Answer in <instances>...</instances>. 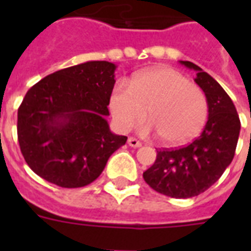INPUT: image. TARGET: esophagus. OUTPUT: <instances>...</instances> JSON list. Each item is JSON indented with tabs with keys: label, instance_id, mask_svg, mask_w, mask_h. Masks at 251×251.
<instances>
[{
	"label": "esophagus",
	"instance_id": "esophagus-1",
	"mask_svg": "<svg viewBox=\"0 0 251 251\" xmlns=\"http://www.w3.org/2000/svg\"><path fill=\"white\" fill-rule=\"evenodd\" d=\"M127 143H129L130 147H135V149H137V147H141V146H142L141 142L138 141V139H135V138H133V137H130L129 139H127Z\"/></svg>",
	"mask_w": 251,
	"mask_h": 251
}]
</instances>
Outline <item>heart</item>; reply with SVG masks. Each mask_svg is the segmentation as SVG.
I'll use <instances>...</instances> for the list:
<instances>
[{
  "instance_id": "obj_1",
  "label": "heart",
  "mask_w": 251,
  "mask_h": 251,
  "mask_svg": "<svg viewBox=\"0 0 251 251\" xmlns=\"http://www.w3.org/2000/svg\"><path fill=\"white\" fill-rule=\"evenodd\" d=\"M109 110L116 127L127 131L146 117L142 133H157L167 145H181L201 133L208 114L204 92L171 68L135 73L130 84L120 80L109 95Z\"/></svg>"
}]
</instances>
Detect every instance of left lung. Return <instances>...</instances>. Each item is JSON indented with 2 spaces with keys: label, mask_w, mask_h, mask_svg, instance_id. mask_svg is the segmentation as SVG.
Returning a JSON list of instances; mask_svg holds the SVG:
<instances>
[{
  "label": "left lung",
  "mask_w": 251,
  "mask_h": 251,
  "mask_svg": "<svg viewBox=\"0 0 251 251\" xmlns=\"http://www.w3.org/2000/svg\"><path fill=\"white\" fill-rule=\"evenodd\" d=\"M197 72L195 83L208 102V120L190 145L157 151L156 160L143 173L153 190L172 198H191L206 191L232 163L241 122L232 99L216 80L190 61H179Z\"/></svg>",
  "instance_id": "1"
}]
</instances>
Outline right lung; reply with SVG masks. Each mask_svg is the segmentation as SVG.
<instances>
[{
	"label": "right lung",
	"mask_w": 251,
	"mask_h": 251,
	"mask_svg": "<svg viewBox=\"0 0 251 251\" xmlns=\"http://www.w3.org/2000/svg\"><path fill=\"white\" fill-rule=\"evenodd\" d=\"M116 65L88 61L45 76L18 109V141L25 163L61 187H82L101 175L127 137L110 131L109 95Z\"/></svg>",
	"instance_id": "1"
}]
</instances>
